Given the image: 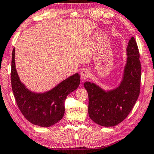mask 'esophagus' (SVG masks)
<instances>
[{"instance_id":"obj_1","label":"esophagus","mask_w":154,"mask_h":154,"mask_svg":"<svg viewBox=\"0 0 154 154\" xmlns=\"http://www.w3.org/2000/svg\"><path fill=\"white\" fill-rule=\"evenodd\" d=\"M89 76H90V72L88 71H87V70H84V71H81V81H82V82L86 81Z\"/></svg>"}]
</instances>
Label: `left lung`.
I'll return each mask as SVG.
<instances>
[{"label": "left lung", "mask_w": 154, "mask_h": 154, "mask_svg": "<svg viewBox=\"0 0 154 154\" xmlns=\"http://www.w3.org/2000/svg\"><path fill=\"white\" fill-rule=\"evenodd\" d=\"M126 52V63L117 86L104 89L88 81L83 85L88 94L89 117L99 126L111 127L122 122L129 114L139 96L141 67L134 37L128 41Z\"/></svg>", "instance_id": "obj_1"}]
</instances>
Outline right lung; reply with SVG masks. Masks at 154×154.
<instances>
[{
	"instance_id": "1",
	"label": "right lung",
	"mask_w": 154,
	"mask_h": 154,
	"mask_svg": "<svg viewBox=\"0 0 154 154\" xmlns=\"http://www.w3.org/2000/svg\"><path fill=\"white\" fill-rule=\"evenodd\" d=\"M80 84V75L76 73L45 92L30 90L20 80L15 62V48L11 62V86L17 105L22 114L34 125L50 127L61 120L65 113L64 101Z\"/></svg>"
}]
</instances>
